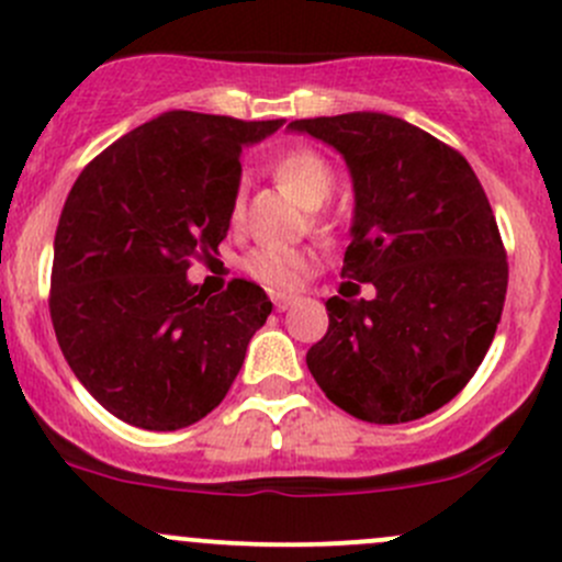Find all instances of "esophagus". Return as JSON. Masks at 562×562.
<instances>
[{
    "label": "esophagus",
    "instance_id": "34e87169",
    "mask_svg": "<svg viewBox=\"0 0 562 562\" xmlns=\"http://www.w3.org/2000/svg\"><path fill=\"white\" fill-rule=\"evenodd\" d=\"M271 302H274V307L280 310V313H285V310H291L293 304L299 302V296H293V293H274V296H271Z\"/></svg>",
    "mask_w": 562,
    "mask_h": 562
}]
</instances>
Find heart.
I'll return each instance as SVG.
<instances>
[{
    "mask_svg": "<svg viewBox=\"0 0 562 562\" xmlns=\"http://www.w3.org/2000/svg\"><path fill=\"white\" fill-rule=\"evenodd\" d=\"M271 176L277 184L304 209H321L331 198L337 187V173L328 166L323 155L315 149L299 146V149L282 151L271 160ZM245 217V187H239L231 203V220L241 223ZM313 228L317 234H328L331 225L328 220L313 217ZM310 266V255L302 249H282V247H260L245 258V269L249 277L266 282L271 288H291L296 285L299 277Z\"/></svg>",
    "mask_w": 562,
    "mask_h": 562,
    "instance_id": "1",
    "label": "heart"
}]
</instances>
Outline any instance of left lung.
I'll return each instance as SVG.
<instances>
[{
	"mask_svg": "<svg viewBox=\"0 0 562 562\" xmlns=\"http://www.w3.org/2000/svg\"><path fill=\"white\" fill-rule=\"evenodd\" d=\"M288 127L348 162L356 209L342 277L375 285L372 299H328L310 372L361 422L435 413L475 375L506 302V247L479 176L449 144L389 113Z\"/></svg>",
	"mask_w": 562,
	"mask_h": 562,
	"instance_id": "obj_1",
	"label": "left lung"
}]
</instances>
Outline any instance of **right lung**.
I'll use <instances>...</instances> for the list:
<instances>
[{"instance_id":"1","label":"right lung","mask_w":562,"mask_h":562,"mask_svg":"<svg viewBox=\"0 0 562 562\" xmlns=\"http://www.w3.org/2000/svg\"><path fill=\"white\" fill-rule=\"evenodd\" d=\"M280 127L162 113L113 140L72 184L56 225L50 321L78 381L122 422L190 427L239 375L269 296L247 280L203 296L187 269L228 236L241 146Z\"/></svg>"}]
</instances>
